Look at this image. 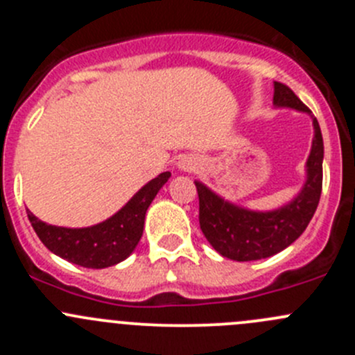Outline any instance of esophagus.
<instances>
[{"mask_svg":"<svg viewBox=\"0 0 355 355\" xmlns=\"http://www.w3.org/2000/svg\"><path fill=\"white\" fill-rule=\"evenodd\" d=\"M178 167H180L183 172H193L198 168V162L191 157H184V158H181L180 164H178Z\"/></svg>","mask_w":355,"mask_h":355,"instance_id":"obj_1","label":"esophagus"}]
</instances>
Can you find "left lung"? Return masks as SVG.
Returning <instances> with one entry per match:
<instances>
[{"label":"left lung","instance_id":"1","mask_svg":"<svg viewBox=\"0 0 355 355\" xmlns=\"http://www.w3.org/2000/svg\"><path fill=\"white\" fill-rule=\"evenodd\" d=\"M273 104L293 107L312 116L313 139L306 160V181L289 204L275 211H249L225 200L195 181L198 191V221L202 234L221 256L235 261L268 258L291 245L305 232L322 191V134L312 111L284 83H273Z\"/></svg>","mask_w":355,"mask_h":355}]
</instances>
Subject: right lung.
<instances>
[{
    "mask_svg": "<svg viewBox=\"0 0 355 355\" xmlns=\"http://www.w3.org/2000/svg\"><path fill=\"white\" fill-rule=\"evenodd\" d=\"M171 172H162L144 184L116 214L89 228H64L40 221L28 209V218L40 241L46 249L74 265L85 268H106L129 258L139 244L144 228V216L167 183Z\"/></svg>",
    "mask_w": 355,
    "mask_h": 355,
    "instance_id": "obj_1",
    "label": "right lung"
}]
</instances>
